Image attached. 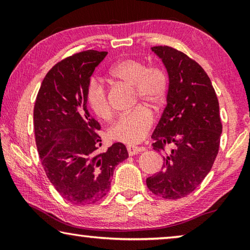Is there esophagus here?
I'll use <instances>...</instances> for the list:
<instances>
[{"mask_svg": "<svg viewBox=\"0 0 250 250\" xmlns=\"http://www.w3.org/2000/svg\"><path fill=\"white\" fill-rule=\"evenodd\" d=\"M141 151H145V147H140V146H128L129 155L139 154Z\"/></svg>", "mask_w": 250, "mask_h": 250, "instance_id": "1", "label": "esophagus"}]
</instances>
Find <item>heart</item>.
<instances>
[{"instance_id": "1", "label": "heart", "mask_w": 250, "mask_h": 250, "mask_svg": "<svg viewBox=\"0 0 250 250\" xmlns=\"http://www.w3.org/2000/svg\"><path fill=\"white\" fill-rule=\"evenodd\" d=\"M111 77L134 87L135 101L141 100L153 109L162 107L167 98V78L159 68L149 67L142 62L125 58L117 62L110 69ZM86 101L92 112L101 119L111 117L107 91L104 84L97 79H91L86 88ZM153 117L145 107H138L133 111L121 116L110 129L113 140L125 145H135L143 140L151 128Z\"/></svg>"}]
</instances>
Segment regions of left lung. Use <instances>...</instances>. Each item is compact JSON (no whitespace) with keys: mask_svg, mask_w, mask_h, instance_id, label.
<instances>
[{"mask_svg":"<svg viewBox=\"0 0 250 250\" xmlns=\"http://www.w3.org/2000/svg\"><path fill=\"white\" fill-rule=\"evenodd\" d=\"M168 76L167 105L152 134L153 150L172 146L162 171L146 179L155 195L177 200L192 193L208 174L222 134L217 96L204 69L168 46L151 48Z\"/></svg>","mask_w":250,"mask_h":250,"instance_id":"8db88e82","label":"left lung"}]
</instances>
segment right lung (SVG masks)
I'll return each instance as SVG.
<instances>
[{
	"label": "right lung",
	"mask_w": 250,
	"mask_h": 250,
	"mask_svg": "<svg viewBox=\"0 0 250 250\" xmlns=\"http://www.w3.org/2000/svg\"><path fill=\"white\" fill-rule=\"evenodd\" d=\"M105 55L86 50L59 62L44 78L34 107L36 146L46 175L62 197L76 205L101 200L115 167L129 156L120 142L96 153L100 125L87 109L86 88Z\"/></svg>",
	"instance_id": "obj_1"
}]
</instances>
